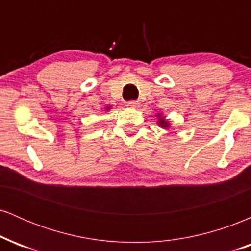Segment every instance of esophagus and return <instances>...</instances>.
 <instances>
[{
	"instance_id": "34e87169",
	"label": "esophagus",
	"mask_w": 251,
	"mask_h": 251,
	"mask_svg": "<svg viewBox=\"0 0 251 251\" xmlns=\"http://www.w3.org/2000/svg\"><path fill=\"white\" fill-rule=\"evenodd\" d=\"M139 101H135V100H131V101H128L127 102V106L128 107H131V108H137V107H139Z\"/></svg>"
}]
</instances>
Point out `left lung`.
Segmentation results:
<instances>
[{"label": "left lung", "instance_id": "8db88e82", "mask_svg": "<svg viewBox=\"0 0 251 251\" xmlns=\"http://www.w3.org/2000/svg\"><path fill=\"white\" fill-rule=\"evenodd\" d=\"M158 123H159V125L162 126V127H169V123L166 122V120L164 119V118H162V117L159 118V122H158Z\"/></svg>", "mask_w": 251, "mask_h": 251}]
</instances>
